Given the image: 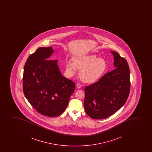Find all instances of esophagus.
<instances>
[{"mask_svg":"<svg viewBox=\"0 0 152 152\" xmlns=\"http://www.w3.org/2000/svg\"><path fill=\"white\" fill-rule=\"evenodd\" d=\"M77 87L79 89H80V88L82 87V86H81V84H80V83H77Z\"/></svg>","mask_w":152,"mask_h":152,"instance_id":"obj_1","label":"esophagus"}]
</instances>
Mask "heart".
Listing matches in <instances>:
<instances>
[{
	"instance_id": "1",
	"label": "heart",
	"mask_w": 152,
	"mask_h": 152,
	"mask_svg": "<svg viewBox=\"0 0 152 152\" xmlns=\"http://www.w3.org/2000/svg\"><path fill=\"white\" fill-rule=\"evenodd\" d=\"M106 60L98 58L95 55L80 56L75 58L73 61L66 62V68L70 76L75 74L77 68L80 69L79 75L84 82L92 83L98 80L107 70Z\"/></svg>"
}]
</instances>
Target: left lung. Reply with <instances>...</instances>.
I'll return each mask as SVG.
<instances>
[{
	"label": "left lung",
	"instance_id": "1",
	"mask_svg": "<svg viewBox=\"0 0 152 152\" xmlns=\"http://www.w3.org/2000/svg\"><path fill=\"white\" fill-rule=\"evenodd\" d=\"M115 69L85 88V110L94 119L110 117L125 103L130 90V75L127 61L114 51Z\"/></svg>",
	"mask_w": 152,
	"mask_h": 152
}]
</instances>
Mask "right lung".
I'll use <instances>...</instances> for the list:
<instances>
[{
    "mask_svg": "<svg viewBox=\"0 0 152 152\" xmlns=\"http://www.w3.org/2000/svg\"><path fill=\"white\" fill-rule=\"evenodd\" d=\"M52 48H39L28 57L25 64L23 90L37 112L48 117H57L66 108L75 83L63 77L51 59Z\"/></svg>",
    "mask_w": 152,
    "mask_h": 152,
    "instance_id": "obj_1",
    "label": "right lung"
}]
</instances>
